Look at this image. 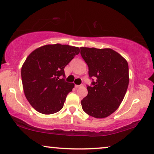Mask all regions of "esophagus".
<instances>
[{
    "label": "esophagus",
    "instance_id": "1",
    "mask_svg": "<svg viewBox=\"0 0 154 154\" xmlns=\"http://www.w3.org/2000/svg\"><path fill=\"white\" fill-rule=\"evenodd\" d=\"M82 86H83V85H75V88H79V87H82Z\"/></svg>",
    "mask_w": 154,
    "mask_h": 154
}]
</instances>
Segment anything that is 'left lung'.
I'll use <instances>...</instances> for the list:
<instances>
[{
	"label": "left lung",
	"instance_id": "obj_1",
	"mask_svg": "<svg viewBox=\"0 0 154 154\" xmlns=\"http://www.w3.org/2000/svg\"><path fill=\"white\" fill-rule=\"evenodd\" d=\"M88 66V75L95 77L88 86V94L82 100V109L97 119L107 117L118 109L129 83L128 64L122 56L109 48L80 47Z\"/></svg>",
	"mask_w": 154,
	"mask_h": 154
}]
</instances>
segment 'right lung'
<instances>
[{
  "label": "right lung",
  "mask_w": 154,
  "mask_h": 154,
  "mask_svg": "<svg viewBox=\"0 0 154 154\" xmlns=\"http://www.w3.org/2000/svg\"><path fill=\"white\" fill-rule=\"evenodd\" d=\"M77 47L46 45L30 54L21 67V80L27 100L36 111L51 114L63 107L68 93L75 87L60 76L64 68L79 53Z\"/></svg>",
  "instance_id": "obj_1"
}]
</instances>
